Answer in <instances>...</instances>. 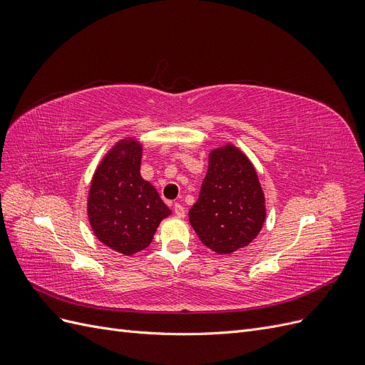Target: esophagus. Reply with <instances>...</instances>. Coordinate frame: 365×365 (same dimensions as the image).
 <instances>
[{
	"mask_svg": "<svg viewBox=\"0 0 365 365\" xmlns=\"http://www.w3.org/2000/svg\"><path fill=\"white\" fill-rule=\"evenodd\" d=\"M173 212H175V215L178 216V217H184V216H185V210H184V207H182L181 204H178V202H176V204L173 205Z\"/></svg>",
	"mask_w": 365,
	"mask_h": 365,
	"instance_id": "34e87169",
	"label": "esophagus"
}]
</instances>
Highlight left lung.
Masks as SVG:
<instances>
[{
    "label": "left lung",
    "mask_w": 365,
    "mask_h": 365,
    "mask_svg": "<svg viewBox=\"0 0 365 365\" xmlns=\"http://www.w3.org/2000/svg\"><path fill=\"white\" fill-rule=\"evenodd\" d=\"M267 207L257 172L244 152L225 145L210 152L208 170L189 219L202 244L231 254L260 233Z\"/></svg>",
    "instance_id": "left-lung-1"
}]
</instances>
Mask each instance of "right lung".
<instances>
[{
    "instance_id": "right-lung-1",
    "label": "right lung",
    "mask_w": 365,
    "mask_h": 365,
    "mask_svg": "<svg viewBox=\"0 0 365 365\" xmlns=\"http://www.w3.org/2000/svg\"><path fill=\"white\" fill-rule=\"evenodd\" d=\"M143 146L120 140L94 172L88 193V219L96 237L111 250L132 256L149 247L170 215L158 192L140 175Z\"/></svg>"
}]
</instances>
